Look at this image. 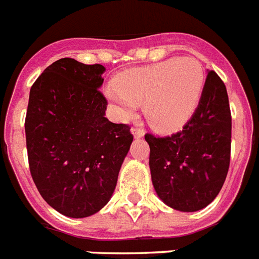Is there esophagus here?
Wrapping results in <instances>:
<instances>
[{"label":"esophagus","instance_id":"1","mask_svg":"<svg viewBox=\"0 0 259 259\" xmlns=\"http://www.w3.org/2000/svg\"><path fill=\"white\" fill-rule=\"evenodd\" d=\"M132 133H133V136L136 138H140V137H142L144 134H145V132H144V129H141V127L134 126V127H132Z\"/></svg>","mask_w":259,"mask_h":259}]
</instances>
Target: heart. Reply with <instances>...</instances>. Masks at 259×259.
Listing matches in <instances>:
<instances>
[{
    "label": "heart",
    "instance_id": "b5f03b06",
    "mask_svg": "<svg viewBox=\"0 0 259 259\" xmlns=\"http://www.w3.org/2000/svg\"><path fill=\"white\" fill-rule=\"evenodd\" d=\"M204 83V71L195 58L169 59L123 72L106 94L121 114L132 118L144 103L148 121L157 129H173L196 109Z\"/></svg>",
    "mask_w": 259,
    "mask_h": 259
}]
</instances>
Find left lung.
<instances>
[{"mask_svg": "<svg viewBox=\"0 0 259 259\" xmlns=\"http://www.w3.org/2000/svg\"><path fill=\"white\" fill-rule=\"evenodd\" d=\"M145 140L158 197L184 212L207 207L221 192L231 154L229 95L217 72H208L196 111L180 132L166 137L146 133Z\"/></svg>", "mask_w": 259, "mask_h": 259, "instance_id": "left-lung-1", "label": "left lung"}]
</instances>
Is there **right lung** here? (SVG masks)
<instances>
[{
  "mask_svg": "<svg viewBox=\"0 0 259 259\" xmlns=\"http://www.w3.org/2000/svg\"><path fill=\"white\" fill-rule=\"evenodd\" d=\"M101 64L59 59L30 87L25 117L29 170L38 192L58 212L86 218L103 208L133 134L105 117Z\"/></svg>",
  "mask_w": 259,
  "mask_h": 259,
  "instance_id": "add662e5",
  "label": "right lung"
}]
</instances>
